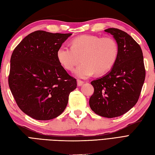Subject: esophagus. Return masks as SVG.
I'll use <instances>...</instances> for the list:
<instances>
[{
	"instance_id": "obj_1",
	"label": "esophagus",
	"mask_w": 155,
	"mask_h": 155,
	"mask_svg": "<svg viewBox=\"0 0 155 155\" xmlns=\"http://www.w3.org/2000/svg\"><path fill=\"white\" fill-rule=\"evenodd\" d=\"M84 81H81V80H78V85L79 86V87H80V86H81L83 84H84Z\"/></svg>"
}]
</instances>
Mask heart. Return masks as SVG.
Masks as SVG:
<instances>
[{"instance_id":"b5f03b06","label":"heart","mask_w":155,"mask_h":155,"mask_svg":"<svg viewBox=\"0 0 155 155\" xmlns=\"http://www.w3.org/2000/svg\"><path fill=\"white\" fill-rule=\"evenodd\" d=\"M71 44V47L60 46L56 56L61 66L69 71L74 68L81 58L82 63L74 71L81 78H87L95 72L98 75L107 72L118 57V45L110 37L83 35L74 38Z\"/></svg>"}]
</instances>
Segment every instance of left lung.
I'll return each instance as SVG.
<instances>
[{
	"mask_svg": "<svg viewBox=\"0 0 155 155\" xmlns=\"http://www.w3.org/2000/svg\"><path fill=\"white\" fill-rule=\"evenodd\" d=\"M118 47L117 60L111 70L92 81L94 93L89 106L95 114L115 118L125 114L137 103L145 78L142 50L139 45L125 31L108 28Z\"/></svg>",
	"mask_w": 155,
	"mask_h": 155,
	"instance_id": "1",
	"label": "left lung"
}]
</instances>
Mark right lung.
<instances>
[{
	"label": "right lung",
	"mask_w": 155,
	"mask_h": 155,
	"mask_svg": "<svg viewBox=\"0 0 155 155\" xmlns=\"http://www.w3.org/2000/svg\"><path fill=\"white\" fill-rule=\"evenodd\" d=\"M71 33L36 31L14 48L8 85L18 107L37 120L56 118L65 110L76 80L59 63L56 52Z\"/></svg>",
	"instance_id": "right-lung-1"
}]
</instances>
